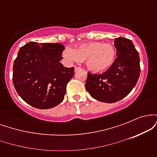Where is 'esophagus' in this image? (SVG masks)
<instances>
[{
	"label": "esophagus",
	"mask_w": 157,
	"mask_h": 157,
	"mask_svg": "<svg viewBox=\"0 0 157 157\" xmlns=\"http://www.w3.org/2000/svg\"><path fill=\"white\" fill-rule=\"evenodd\" d=\"M80 69V68L79 67V66H75V72H77V71H79Z\"/></svg>",
	"instance_id": "esophagus-1"
}]
</instances>
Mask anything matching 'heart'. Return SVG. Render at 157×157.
<instances>
[{"label":"heart","instance_id":"obj_1","mask_svg":"<svg viewBox=\"0 0 157 157\" xmlns=\"http://www.w3.org/2000/svg\"><path fill=\"white\" fill-rule=\"evenodd\" d=\"M116 55V48L112 44L102 42L82 44L75 49L67 47L63 52V57L67 62L86 60V67L95 73L109 69L114 62Z\"/></svg>","mask_w":157,"mask_h":157}]
</instances>
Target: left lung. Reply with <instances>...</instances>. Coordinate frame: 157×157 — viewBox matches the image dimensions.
Returning a JSON list of instances; mask_svg holds the SVG:
<instances>
[{
    "mask_svg": "<svg viewBox=\"0 0 157 157\" xmlns=\"http://www.w3.org/2000/svg\"><path fill=\"white\" fill-rule=\"evenodd\" d=\"M117 56L112 66L102 74L88 73L86 88L89 94L100 102L113 103L132 91L140 75L139 53L131 40L114 39Z\"/></svg>",
    "mask_w": 157,
    "mask_h": 157,
    "instance_id": "left-lung-1",
    "label": "left lung"
}]
</instances>
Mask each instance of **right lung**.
Here are the masks:
<instances>
[{
  "instance_id": "right-lung-1",
  "label": "right lung",
  "mask_w": 157,
  "mask_h": 157,
  "mask_svg": "<svg viewBox=\"0 0 157 157\" xmlns=\"http://www.w3.org/2000/svg\"><path fill=\"white\" fill-rule=\"evenodd\" d=\"M64 46L30 42L20 48L14 61L12 80L19 96L39 109L55 107L63 100L75 68L60 63Z\"/></svg>"
}]
</instances>
